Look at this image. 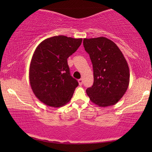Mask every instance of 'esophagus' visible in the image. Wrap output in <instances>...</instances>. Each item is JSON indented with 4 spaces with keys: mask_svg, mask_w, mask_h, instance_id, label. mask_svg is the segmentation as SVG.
Segmentation results:
<instances>
[{
    "mask_svg": "<svg viewBox=\"0 0 152 152\" xmlns=\"http://www.w3.org/2000/svg\"><path fill=\"white\" fill-rule=\"evenodd\" d=\"M78 82H79V84H80V86H82V84H83V80H82V79H80V80H78Z\"/></svg>",
    "mask_w": 152,
    "mask_h": 152,
    "instance_id": "obj_1",
    "label": "esophagus"
}]
</instances>
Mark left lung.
Segmentation results:
<instances>
[{
  "label": "left lung",
  "instance_id": "8db88e82",
  "mask_svg": "<svg viewBox=\"0 0 152 152\" xmlns=\"http://www.w3.org/2000/svg\"><path fill=\"white\" fill-rule=\"evenodd\" d=\"M90 56L94 82L86 89L91 101L102 107L115 104L127 90L129 68L123 54L113 41L106 37L84 39Z\"/></svg>",
  "mask_w": 152,
  "mask_h": 152
}]
</instances>
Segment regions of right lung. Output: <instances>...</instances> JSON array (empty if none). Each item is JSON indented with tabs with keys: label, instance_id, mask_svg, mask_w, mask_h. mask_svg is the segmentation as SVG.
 I'll list each match as a JSON object with an SVG mask.
<instances>
[{
	"label": "right lung",
	"instance_id": "1",
	"mask_svg": "<svg viewBox=\"0 0 152 152\" xmlns=\"http://www.w3.org/2000/svg\"><path fill=\"white\" fill-rule=\"evenodd\" d=\"M82 39L63 35L45 39L37 47L31 60L29 78L37 98L47 106L59 107L70 100L78 82L70 75L67 59Z\"/></svg>",
	"mask_w": 152,
	"mask_h": 152
}]
</instances>
